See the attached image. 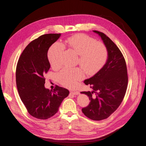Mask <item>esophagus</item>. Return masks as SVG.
Returning <instances> with one entry per match:
<instances>
[{
  "label": "esophagus",
  "mask_w": 146,
  "mask_h": 146,
  "mask_svg": "<svg viewBox=\"0 0 146 146\" xmlns=\"http://www.w3.org/2000/svg\"><path fill=\"white\" fill-rule=\"evenodd\" d=\"M70 92H71L72 94H73L74 95H78V94H79V92L77 91H70Z\"/></svg>",
  "instance_id": "esophagus-1"
}]
</instances>
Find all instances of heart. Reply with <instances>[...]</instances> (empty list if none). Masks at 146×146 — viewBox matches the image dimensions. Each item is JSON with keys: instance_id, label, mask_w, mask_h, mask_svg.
<instances>
[{"instance_id": "b5f03b06", "label": "heart", "mask_w": 146, "mask_h": 146, "mask_svg": "<svg viewBox=\"0 0 146 146\" xmlns=\"http://www.w3.org/2000/svg\"><path fill=\"white\" fill-rule=\"evenodd\" d=\"M64 46L78 55V64L89 76L98 72L107 59L108 49L105 44L96 41L95 38L85 34H76L68 38L64 42ZM63 50V46L58 43L53 44L48 50V60L53 68L58 69L62 65ZM84 77L85 72L80 68H66L57 74L60 83L68 88L75 87Z\"/></svg>"}]
</instances>
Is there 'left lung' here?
<instances>
[{
	"mask_svg": "<svg viewBox=\"0 0 146 146\" xmlns=\"http://www.w3.org/2000/svg\"><path fill=\"white\" fill-rule=\"evenodd\" d=\"M98 33L108 49L107 63L94 76L84 81L92 91H83L89 97L90 102L82 108V112L90 119L101 121L108 118L121 105L128 85L127 65L122 52L105 33Z\"/></svg>",
	"mask_w": 146,
	"mask_h": 146,
	"instance_id": "8db88e82",
	"label": "left lung"
}]
</instances>
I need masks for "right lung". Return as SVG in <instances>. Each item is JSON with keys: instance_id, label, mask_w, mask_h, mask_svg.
Masks as SVG:
<instances>
[{"instance_id": "right-lung-1", "label": "right lung", "mask_w": 146, "mask_h": 146, "mask_svg": "<svg viewBox=\"0 0 146 146\" xmlns=\"http://www.w3.org/2000/svg\"><path fill=\"white\" fill-rule=\"evenodd\" d=\"M60 36V33H48L34 39L24 48L17 63L16 81L20 98L30 115L39 119L54 116L69 94L58 85L53 91L44 87V76L50 68L47 52Z\"/></svg>"}]
</instances>
